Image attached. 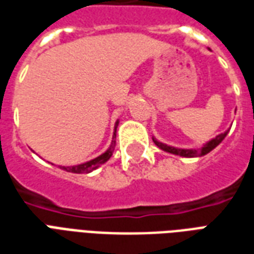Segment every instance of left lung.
I'll use <instances>...</instances> for the list:
<instances>
[{
    "label": "left lung",
    "instance_id": "obj_1",
    "mask_svg": "<svg viewBox=\"0 0 254 254\" xmlns=\"http://www.w3.org/2000/svg\"><path fill=\"white\" fill-rule=\"evenodd\" d=\"M229 130H226L224 133H220L216 137L211 138L209 141H207L205 144H202L201 148H178V147H173V145H167V144L162 143L158 138H155L152 136V140H154L155 145L158 148L163 149L165 152H169V154L178 155V156H182V158H198V156H204L207 155L208 152H211L213 148H216L219 144L222 143L224 140V137L227 136Z\"/></svg>",
    "mask_w": 254,
    "mask_h": 254
}]
</instances>
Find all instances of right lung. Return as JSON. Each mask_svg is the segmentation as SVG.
<instances>
[{
	"label": "right lung",
	"instance_id": "1",
	"mask_svg": "<svg viewBox=\"0 0 254 254\" xmlns=\"http://www.w3.org/2000/svg\"><path fill=\"white\" fill-rule=\"evenodd\" d=\"M118 124H120V120H117L116 125H114V132H113V138H111L110 147L106 149L103 154H100L99 156H96L94 159L87 160L84 163H80V165L60 166V169H63V170L67 171V173H74V174H89V173L96 170L98 167H100L103 163H106L113 156V152H114V148H116V132Z\"/></svg>",
	"mask_w": 254,
	"mask_h": 254
}]
</instances>
